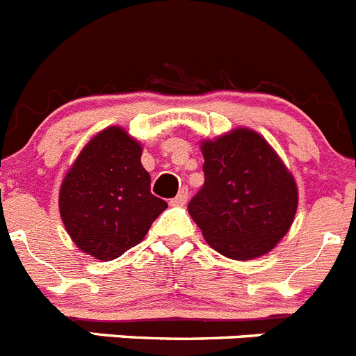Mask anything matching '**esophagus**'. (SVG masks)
Masks as SVG:
<instances>
[{
    "label": "esophagus",
    "mask_w": 356,
    "mask_h": 356,
    "mask_svg": "<svg viewBox=\"0 0 356 356\" xmlns=\"http://www.w3.org/2000/svg\"><path fill=\"white\" fill-rule=\"evenodd\" d=\"M187 200H188V191L184 187L178 194H176V197H172L171 204H175V207H181V204L187 203Z\"/></svg>",
    "instance_id": "1"
}]
</instances>
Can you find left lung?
Here are the masks:
<instances>
[{
    "instance_id": "8db88e82",
    "label": "left lung",
    "mask_w": 356,
    "mask_h": 356,
    "mask_svg": "<svg viewBox=\"0 0 356 356\" xmlns=\"http://www.w3.org/2000/svg\"><path fill=\"white\" fill-rule=\"evenodd\" d=\"M204 184L188 213L231 259H254L288 233L298 207L293 176L259 134L238 129L203 146Z\"/></svg>"
}]
</instances>
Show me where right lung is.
Returning a JSON list of instances; mask_svg holds the SVG:
<instances>
[{"mask_svg": "<svg viewBox=\"0 0 356 356\" xmlns=\"http://www.w3.org/2000/svg\"><path fill=\"white\" fill-rule=\"evenodd\" d=\"M141 146L120 127L91 139L65 176L60 213L72 240L83 252L116 259L138 245L168 208L152 194Z\"/></svg>", "mask_w": 356, "mask_h": 356, "instance_id": "obj_1", "label": "right lung"}]
</instances>
